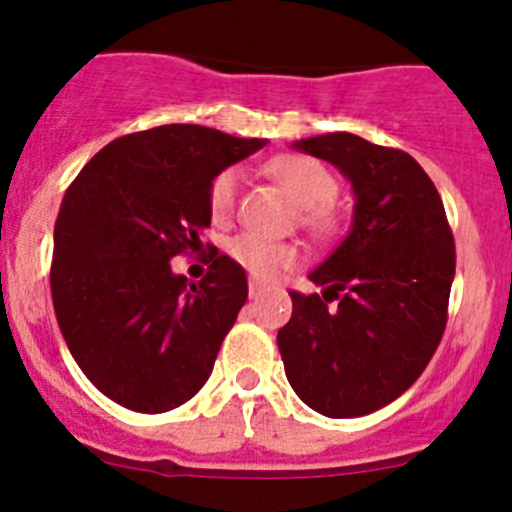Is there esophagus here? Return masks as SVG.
<instances>
[{"label":"esophagus","instance_id":"esophagus-1","mask_svg":"<svg viewBox=\"0 0 512 512\" xmlns=\"http://www.w3.org/2000/svg\"><path fill=\"white\" fill-rule=\"evenodd\" d=\"M261 292H264V284H261L259 279H251V282H248V295L259 297Z\"/></svg>","mask_w":512,"mask_h":512}]
</instances>
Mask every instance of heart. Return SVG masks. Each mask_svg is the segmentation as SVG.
<instances>
[{
    "instance_id": "obj_1",
    "label": "heart",
    "mask_w": 512,
    "mask_h": 512,
    "mask_svg": "<svg viewBox=\"0 0 512 512\" xmlns=\"http://www.w3.org/2000/svg\"><path fill=\"white\" fill-rule=\"evenodd\" d=\"M266 174L284 189L289 200L300 207V220L312 235L328 238L336 233L338 215L330 207L338 194L336 176L330 174L320 161L300 153H282L264 164ZM238 200V174L225 169L210 184V215L215 223H225L233 215ZM228 256L256 277H271L284 266L297 261V248L289 243L266 241L259 235L241 233L228 241Z\"/></svg>"
}]
</instances>
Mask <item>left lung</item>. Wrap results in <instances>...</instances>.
I'll use <instances>...</instances> for the list:
<instances>
[{
    "mask_svg": "<svg viewBox=\"0 0 512 512\" xmlns=\"http://www.w3.org/2000/svg\"><path fill=\"white\" fill-rule=\"evenodd\" d=\"M336 166L354 192L351 230L292 295L277 333L292 390L328 418L390 405L423 374L446 328L456 251L438 189L405 151L354 133L292 143Z\"/></svg>",
    "mask_w": 512,
    "mask_h": 512,
    "instance_id": "obj_1",
    "label": "left lung"
}]
</instances>
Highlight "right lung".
<instances>
[{
    "label": "right lung",
    "mask_w": 512,
    "mask_h": 512,
    "mask_svg": "<svg viewBox=\"0 0 512 512\" xmlns=\"http://www.w3.org/2000/svg\"><path fill=\"white\" fill-rule=\"evenodd\" d=\"M266 146L205 125L122 135L89 161L53 230L51 295L71 356L102 395L166 413L202 390L248 297L217 253L202 282L171 269L210 225V184Z\"/></svg>",
    "instance_id": "1"
}]
</instances>
